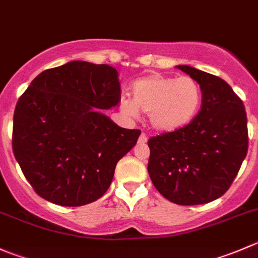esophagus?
Returning a JSON list of instances; mask_svg holds the SVG:
<instances>
[{
	"mask_svg": "<svg viewBox=\"0 0 258 258\" xmlns=\"http://www.w3.org/2000/svg\"><path fill=\"white\" fill-rule=\"evenodd\" d=\"M147 135L146 134H141V136H140V139H139V142L140 144H146L147 142Z\"/></svg>",
	"mask_w": 258,
	"mask_h": 258,
	"instance_id": "34e87169",
	"label": "esophagus"
}]
</instances>
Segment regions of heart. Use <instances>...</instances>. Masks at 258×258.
<instances>
[{
    "mask_svg": "<svg viewBox=\"0 0 258 258\" xmlns=\"http://www.w3.org/2000/svg\"><path fill=\"white\" fill-rule=\"evenodd\" d=\"M202 104V89L190 77H166L152 74L135 81L131 99L124 98L122 107L128 114L147 113L149 122L161 132L175 131L194 119Z\"/></svg>",
    "mask_w": 258,
    "mask_h": 258,
    "instance_id": "heart-1",
    "label": "heart"
}]
</instances>
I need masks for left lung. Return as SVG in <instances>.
<instances>
[{"label":"left lung","mask_w":258,"mask_h":258,"mask_svg":"<svg viewBox=\"0 0 258 258\" xmlns=\"http://www.w3.org/2000/svg\"><path fill=\"white\" fill-rule=\"evenodd\" d=\"M176 68L201 86V111L182 128L149 140L147 171L167 201L206 204L223 196L238 174L248 150L247 114L223 79L189 66Z\"/></svg>","instance_id":"1"}]
</instances>
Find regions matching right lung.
<instances>
[{"label":"right lung","instance_id":"1","mask_svg":"<svg viewBox=\"0 0 258 258\" xmlns=\"http://www.w3.org/2000/svg\"><path fill=\"white\" fill-rule=\"evenodd\" d=\"M119 101L118 72L107 64L74 60L31 82L15 108L12 150L41 198L81 207L107 191L141 134L99 111Z\"/></svg>","mask_w":258,"mask_h":258}]
</instances>
